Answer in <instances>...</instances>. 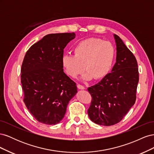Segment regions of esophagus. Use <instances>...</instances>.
Instances as JSON below:
<instances>
[{
	"label": "esophagus",
	"instance_id": "1",
	"mask_svg": "<svg viewBox=\"0 0 154 154\" xmlns=\"http://www.w3.org/2000/svg\"><path fill=\"white\" fill-rule=\"evenodd\" d=\"M77 87L79 88V89H82V90L85 89V87L82 85H80V84H78V85H77Z\"/></svg>",
	"mask_w": 154,
	"mask_h": 154
}]
</instances>
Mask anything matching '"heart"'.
Segmentation results:
<instances>
[{
  "instance_id": "b5f03b06",
  "label": "heart",
  "mask_w": 154,
  "mask_h": 154,
  "mask_svg": "<svg viewBox=\"0 0 154 154\" xmlns=\"http://www.w3.org/2000/svg\"><path fill=\"white\" fill-rule=\"evenodd\" d=\"M73 51L74 55L62 56V67L67 75L74 78L85 69L87 72L83 76L85 80L105 78L110 72L115 57V49L112 43L95 38L80 42Z\"/></svg>"
}]
</instances>
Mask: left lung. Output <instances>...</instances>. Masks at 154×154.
Listing matches in <instances>:
<instances>
[{"label":"left lung","instance_id":"8db88e82","mask_svg":"<svg viewBox=\"0 0 154 154\" xmlns=\"http://www.w3.org/2000/svg\"><path fill=\"white\" fill-rule=\"evenodd\" d=\"M116 62L111 72L87 88L92 97L87 112L92 122L103 126L119 123L134 105L139 82L136 57L122 40L114 35Z\"/></svg>","mask_w":154,"mask_h":154}]
</instances>
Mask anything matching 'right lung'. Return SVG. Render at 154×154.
Returning <instances> with one entry per match:
<instances>
[{"instance_id":"right-lung-1","label":"right lung","mask_w":154,"mask_h":154,"mask_svg":"<svg viewBox=\"0 0 154 154\" xmlns=\"http://www.w3.org/2000/svg\"><path fill=\"white\" fill-rule=\"evenodd\" d=\"M74 38V32L47 35L25 54L20 75L23 100L38 122L60 123L76 94V83L64 73L62 65L63 49Z\"/></svg>"}]
</instances>
